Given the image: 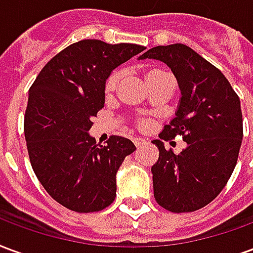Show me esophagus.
Segmentation results:
<instances>
[{
	"instance_id": "1",
	"label": "esophagus",
	"mask_w": 253,
	"mask_h": 253,
	"mask_svg": "<svg viewBox=\"0 0 253 253\" xmlns=\"http://www.w3.org/2000/svg\"><path fill=\"white\" fill-rule=\"evenodd\" d=\"M132 142H134V145H135L137 148H141V146H143V145L146 143V141L142 139V138H134V139H132Z\"/></svg>"
}]
</instances>
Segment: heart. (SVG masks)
I'll return each instance as SVG.
<instances>
[{"instance_id":"heart-1","label":"heart","mask_w":253,"mask_h":253,"mask_svg":"<svg viewBox=\"0 0 253 253\" xmlns=\"http://www.w3.org/2000/svg\"><path fill=\"white\" fill-rule=\"evenodd\" d=\"M167 73H164L163 70H152V72H149L146 74V80H152V78L159 77V76H164ZM121 81V73H114V74H111L108 80H107V83H105L104 86V92L107 96H111V94L115 92V89L118 88V84ZM148 125V122H142V126H146Z\"/></svg>"}]
</instances>
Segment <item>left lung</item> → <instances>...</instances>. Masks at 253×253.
Listing matches in <instances>:
<instances>
[{"instance_id": "1", "label": "left lung", "mask_w": 253, "mask_h": 253, "mask_svg": "<svg viewBox=\"0 0 253 253\" xmlns=\"http://www.w3.org/2000/svg\"><path fill=\"white\" fill-rule=\"evenodd\" d=\"M157 59L177 80L180 100L175 118L159 137L168 141L183 135L180 154L159 148L152 167L154 198L172 212H190L209 205L226 186L237 164L243 141L240 99L221 70L186 44L157 46L139 59Z\"/></svg>"}]
</instances>
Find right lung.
Segmentation results:
<instances>
[{
	"label": "right lung",
	"instance_id": "obj_1",
	"mask_svg": "<svg viewBox=\"0 0 253 253\" xmlns=\"http://www.w3.org/2000/svg\"><path fill=\"white\" fill-rule=\"evenodd\" d=\"M143 50L80 41L48 61L30 88L24 134L32 169L50 196L73 211H100L115 199L116 172L135 145L112 135L99 146L89 130L104 107L107 78Z\"/></svg>",
	"mask_w": 253,
	"mask_h": 253
}]
</instances>
